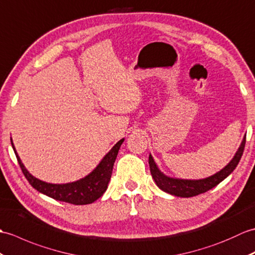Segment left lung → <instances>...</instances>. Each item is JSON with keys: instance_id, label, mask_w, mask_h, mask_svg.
<instances>
[{"instance_id": "1", "label": "left lung", "mask_w": 255, "mask_h": 255, "mask_svg": "<svg viewBox=\"0 0 255 255\" xmlns=\"http://www.w3.org/2000/svg\"><path fill=\"white\" fill-rule=\"evenodd\" d=\"M245 146H246V136L243 138L238 151L236 152L235 157L231 159V161L227 166H226L224 169H222L219 172L215 173L214 175H211V177H208L206 179H201V180H183V179H174V178L167 177V175L163 174L159 169H158L157 165L154 161V158L151 157V155H149L148 163H149L151 177L155 180L158 188L174 196L191 197V196L199 195L201 193H205L206 191L211 190L214 188V186L219 184L224 179L227 178L228 175L235 170L241 159L243 150H245Z\"/></svg>"}]
</instances>
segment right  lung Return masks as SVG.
<instances>
[{"label": "right lung", "mask_w": 255, "mask_h": 255, "mask_svg": "<svg viewBox=\"0 0 255 255\" xmlns=\"http://www.w3.org/2000/svg\"><path fill=\"white\" fill-rule=\"evenodd\" d=\"M123 140L124 138L120 139L112 147L111 150L104 157V159L100 161L96 169H94L93 172H90L88 175L81 180L75 181V182L65 184L47 183L44 181L33 177V175L27 171L25 166L22 165L19 156L17 155L13 142L12 146L21 171L28 180V182L31 184L32 188H35L40 193L52 197V199L56 201L66 202L74 205H86L98 200L105 193L107 188H108L113 165H115L116 158Z\"/></svg>", "instance_id": "obj_1"}]
</instances>
